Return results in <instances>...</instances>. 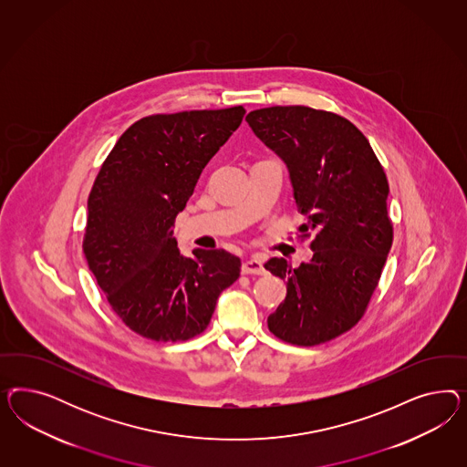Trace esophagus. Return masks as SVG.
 <instances>
[{"label":"esophagus","mask_w":467,"mask_h":467,"mask_svg":"<svg viewBox=\"0 0 467 467\" xmlns=\"http://www.w3.org/2000/svg\"><path fill=\"white\" fill-rule=\"evenodd\" d=\"M241 272L244 275H250V274H254V275H265L267 274V270L264 269V264H262V260L258 256L244 260V264L241 265Z\"/></svg>","instance_id":"34e87169"}]
</instances>
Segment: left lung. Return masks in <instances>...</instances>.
<instances>
[{
  "label": "left lung",
  "instance_id": "obj_1",
  "mask_svg": "<svg viewBox=\"0 0 467 467\" xmlns=\"http://www.w3.org/2000/svg\"><path fill=\"white\" fill-rule=\"evenodd\" d=\"M246 121L285 162L297 209L308 217L303 236L315 234L310 264H265L287 283L269 330L295 346L324 344L361 320L380 281L394 240L385 171L367 137L339 114L272 106Z\"/></svg>",
  "mask_w": 467,
  "mask_h": 467
}]
</instances>
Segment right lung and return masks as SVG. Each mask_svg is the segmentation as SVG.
<instances>
[{"label":"right lung","mask_w":467,"mask_h":467,"mask_svg":"<svg viewBox=\"0 0 467 467\" xmlns=\"http://www.w3.org/2000/svg\"><path fill=\"white\" fill-rule=\"evenodd\" d=\"M244 113L234 106L145 116L118 139L92 184L82 244L88 269L111 310L145 339L202 334L219 295L240 277V258L224 250L184 258L172 229Z\"/></svg>","instance_id":"obj_1"}]
</instances>
